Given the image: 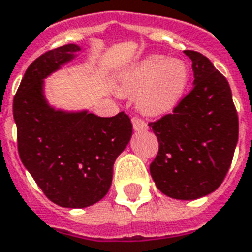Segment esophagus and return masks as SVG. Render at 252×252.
Listing matches in <instances>:
<instances>
[{"label": "esophagus", "instance_id": "esophagus-1", "mask_svg": "<svg viewBox=\"0 0 252 252\" xmlns=\"http://www.w3.org/2000/svg\"><path fill=\"white\" fill-rule=\"evenodd\" d=\"M132 122V127H134V130L135 131H143V130H147V124L144 122L143 120H140V118H136V117H134L131 120Z\"/></svg>", "mask_w": 252, "mask_h": 252}]
</instances>
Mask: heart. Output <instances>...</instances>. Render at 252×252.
I'll list each match as a JSON object with an SVG mask.
<instances>
[{"label": "heart", "instance_id": "heart-1", "mask_svg": "<svg viewBox=\"0 0 252 252\" xmlns=\"http://www.w3.org/2000/svg\"><path fill=\"white\" fill-rule=\"evenodd\" d=\"M190 71L181 59L163 55L140 58L121 73L117 91L122 95L135 94L136 106L146 116L161 117L180 104L188 87Z\"/></svg>", "mask_w": 252, "mask_h": 252}]
</instances>
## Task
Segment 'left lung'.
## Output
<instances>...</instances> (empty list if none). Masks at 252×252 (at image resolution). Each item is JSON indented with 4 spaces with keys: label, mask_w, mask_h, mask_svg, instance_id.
I'll use <instances>...</instances> for the list:
<instances>
[{
    "label": "left lung",
    "mask_w": 252,
    "mask_h": 252,
    "mask_svg": "<svg viewBox=\"0 0 252 252\" xmlns=\"http://www.w3.org/2000/svg\"><path fill=\"white\" fill-rule=\"evenodd\" d=\"M192 60L193 89L172 114L148 125L159 142L150 165L158 189L176 200H197L222 184L238 142V116L225 76L206 56Z\"/></svg>",
    "instance_id": "obj_1"
}]
</instances>
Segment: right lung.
<instances>
[{
	"label": "right lung",
	"instance_id": "1",
	"mask_svg": "<svg viewBox=\"0 0 252 252\" xmlns=\"http://www.w3.org/2000/svg\"><path fill=\"white\" fill-rule=\"evenodd\" d=\"M81 51L65 44L43 54L27 68L13 101L18 153L23 165L52 202L63 208H88L104 198L113 165L132 135L124 112L110 118L85 110L50 105L44 79Z\"/></svg>",
	"mask_w": 252,
	"mask_h": 252
}]
</instances>
